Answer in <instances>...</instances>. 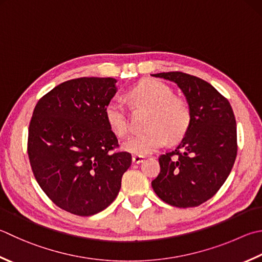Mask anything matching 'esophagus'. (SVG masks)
<instances>
[{
	"label": "esophagus",
	"mask_w": 262,
	"mask_h": 262,
	"mask_svg": "<svg viewBox=\"0 0 262 262\" xmlns=\"http://www.w3.org/2000/svg\"><path fill=\"white\" fill-rule=\"evenodd\" d=\"M145 157L144 156H138V155H135L132 156V162L135 163V164H139V163H141L142 161H144Z\"/></svg>",
	"instance_id": "1"
}]
</instances>
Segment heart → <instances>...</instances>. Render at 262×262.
Segmentation results:
<instances>
[{
	"instance_id": "b5f03b06",
	"label": "heart",
	"mask_w": 262,
	"mask_h": 262,
	"mask_svg": "<svg viewBox=\"0 0 262 262\" xmlns=\"http://www.w3.org/2000/svg\"><path fill=\"white\" fill-rule=\"evenodd\" d=\"M127 97L136 107L149 110L146 117L145 132L138 133L123 142V149L138 156H145L160 149L166 140L178 141L186 135L190 125L191 113L186 100L174 97L164 83L146 80L129 91ZM105 118L111 130L118 137L129 131V117L123 102L108 101Z\"/></svg>"
}]
</instances>
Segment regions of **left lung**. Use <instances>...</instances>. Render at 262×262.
I'll return each mask as SVG.
<instances>
[{"label":"left lung","mask_w":262,"mask_h":262,"mask_svg":"<svg viewBox=\"0 0 262 262\" xmlns=\"http://www.w3.org/2000/svg\"><path fill=\"white\" fill-rule=\"evenodd\" d=\"M176 83L186 97L191 121L174 150L160 156L151 181L156 195L178 208L210 200L228 178L237 155V133L229 101L200 77L181 72L152 74Z\"/></svg>","instance_id":"obj_1"}]
</instances>
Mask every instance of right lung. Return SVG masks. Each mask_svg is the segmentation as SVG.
I'll return each instance as SVG.
<instances>
[{
  "label": "right lung",
  "instance_id": "1",
  "mask_svg": "<svg viewBox=\"0 0 262 262\" xmlns=\"http://www.w3.org/2000/svg\"><path fill=\"white\" fill-rule=\"evenodd\" d=\"M112 77H81L53 88L36 103L28 130V156L38 185L54 204L89 216L116 199L129 152L105 118L117 92Z\"/></svg>",
  "mask_w": 262,
  "mask_h": 262
}]
</instances>
